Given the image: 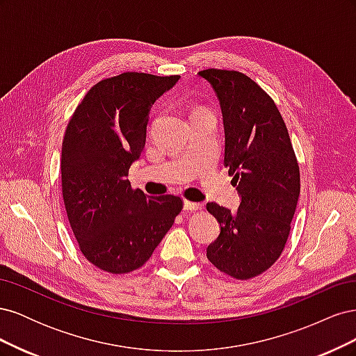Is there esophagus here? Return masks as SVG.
I'll return each mask as SVG.
<instances>
[{
    "label": "esophagus",
    "mask_w": 356,
    "mask_h": 356,
    "mask_svg": "<svg viewBox=\"0 0 356 356\" xmlns=\"http://www.w3.org/2000/svg\"><path fill=\"white\" fill-rule=\"evenodd\" d=\"M184 209H186V211H197V209H202V204H200V203H196V202L184 200Z\"/></svg>",
    "instance_id": "obj_1"
}]
</instances>
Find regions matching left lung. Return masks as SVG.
I'll return each mask as SVG.
<instances>
[{"label": "left lung", "mask_w": 356, "mask_h": 356, "mask_svg": "<svg viewBox=\"0 0 356 356\" xmlns=\"http://www.w3.org/2000/svg\"><path fill=\"white\" fill-rule=\"evenodd\" d=\"M199 75L220 101L224 166L241 196L236 212L207 204L221 229L207 257L220 272L245 281L266 272L284 251L300 196V169L284 118L260 86L239 71L209 68Z\"/></svg>", "instance_id": "left-lung-1"}]
</instances>
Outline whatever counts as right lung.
Here are the masks:
<instances>
[{"mask_svg":"<svg viewBox=\"0 0 356 356\" xmlns=\"http://www.w3.org/2000/svg\"><path fill=\"white\" fill-rule=\"evenodd\" d=\"M179 80L123 72L95 84L74 111L62 143V196L80 251L120 275L145 264L182 209L178 196L134 190L153 104Z\"/></svg>","mask_w":356,"mask_h":356,"instance_id":"obj_1","label":"right lung"}]
</instances>
